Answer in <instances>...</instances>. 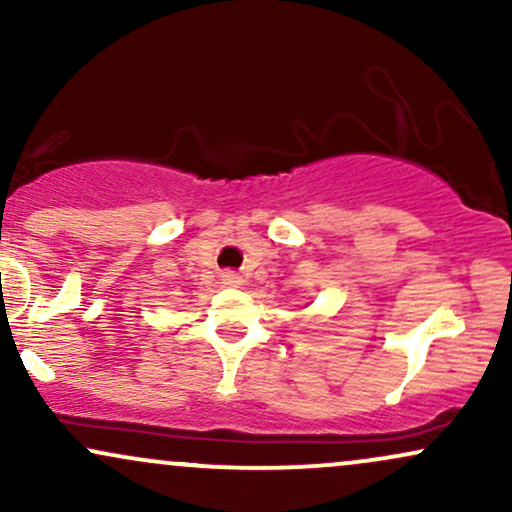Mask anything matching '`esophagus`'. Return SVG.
<instances>
[{"label":"esophagus","instance_id":"esophagus-1","mask_svg":"<svg viewBox=\"0 0 512 512\" xmlns=\"http://www.w3.org/2000/svg\"><path fill=\"white\" fill-rule=\"evenodd\" d=\"M221 284L228 286V289H240L243 286V276L236 272H223L221 274Z\"/></svg>","mask_w":512,"mask_h":512}]
</instances>
